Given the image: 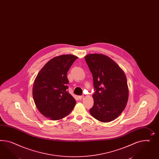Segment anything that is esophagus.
<instances>
[{"label":"esophagus","mask_w":159,"mask_h":159,"mask_svg":"<svg viewBox=\"0 0 159 159\" xmlns=\"http://www.w3.org/2000/svg\"><path fill=\"white\" fill-rule=\"evenodd\" d=\"M78 98H79V99H82L84 98V95H82V96H79V97H78Z\"/></svg>","instance_id":"obj_1"}]
</instances>
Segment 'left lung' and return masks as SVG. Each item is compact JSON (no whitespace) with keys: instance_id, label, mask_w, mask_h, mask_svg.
<instances>
[{"instance_id":"1","label":"left lung","mask_w":159,"mask_h":159,"mask_svg":"<svg viewBox=\"0 0 159 159\" xmlns=\"http://www.w3.org/2000/svg\"><path fill=\"white\" fill-rule=\"evenodd\" d=\"M85 60L93 75L95 90L91 115L103 123L113 121L124 111L129 99L125 72L114 61L103 54H88Z\"/></svg>"}]
</instances>
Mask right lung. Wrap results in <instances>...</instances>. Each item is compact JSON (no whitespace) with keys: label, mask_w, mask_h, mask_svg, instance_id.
I'll list each match as a JSON object with an SVG mask.
<instances>
[{"label":"right lung","mask_w":159,"mask_h":159,"mask_svg":"<svg viewBox=\"0 0 159 159\" xmlns=\"http://www.w3.org/2000/svg\"><path fill=\"white\" fill-rule=\"evenodd\" d=\"M77 57L70 54L54 57L35 78L32 95L34 103L43 116L60 120L73 110L76 100L67 91V73Z\"/></svg>","instance_id":"add662e5"}]
</instances>
